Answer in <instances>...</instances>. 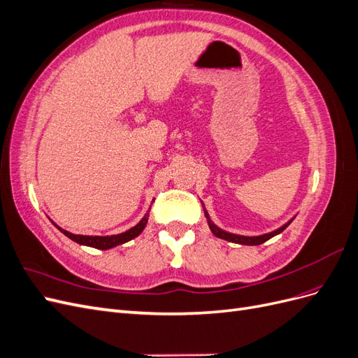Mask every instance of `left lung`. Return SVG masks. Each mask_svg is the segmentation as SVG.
I'll use <instances>...</instances> for the list:
<instances>
[{"label": "left lung", "mask_w": 358, "mask_h": 358, "mask_svg": "<svg viewBox=\"0 0 358 358\" xmlns=\"http://www.w3.org/2000/svg\"><path fill=\"white\" fill-rule=\"evenodd\" d=\"M204 215H206V218H208V221H209V227H210L212 233H213L216 237H220V239H224V241H229V242L241 243V245H262V243L267 242L268 239H272L273 236H276V234H279V233H282V231L287 229V227L291 224V221H292V220H291L289 222H287L285 225H282V227H280V229H278V230H275V231H272V233H267V234H263V236L249 237V236H239V234L227 233V231L218 229V227H216V225L210 221L209 215H208V212H206V210H204Z\"/></svg>", "instance_id": "obj_1"}]
</instances>
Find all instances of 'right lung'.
<instances>
[{
  "label": "right lung",
  "mask_w": 358,
  "mask_h": 358,
  "mask_svg": "<svg viewBox=\"0 0 358 358\" xmlns=\"http://www.w3.org/2000/svg\"><path fill=\"white\" fill-rule=\"evenodd\" d=\"M148 213L143 216L142 221H140L136 227H133V229H129L128 231L125 233H121V234H115V236H80V234H73V233H69L67 230H62L58 227V230L61 233L66 234L67 237H70L71 241L78 242L79 245H86V246H91V248H96V249H110L113 246H117V245H122L128 241L134 239V237H137L140 233L143 231V229L146 227V222H148Z\"/></svg>",
  "instance_id": "1"
}]
</instances>
